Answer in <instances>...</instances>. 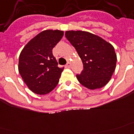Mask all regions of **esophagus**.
Masks as SVG:
<instances>
[{
    "label": "esophagus",
    "instance_id": "esophagus-1",
    "mask_svg": "<svg viewBox=\"0 0 134 134\" xmlns=\"http://www.w3.org/2000/svg\"><path fill=\"white\" fill-rule=\"evenodd\" d=\"M66 66L67 68H70V66H71V63H70V62H68V63H67V64H66Z\"/></svg>",
    "mask_w": 134,
    "mask_h": 134
}]
</instances>
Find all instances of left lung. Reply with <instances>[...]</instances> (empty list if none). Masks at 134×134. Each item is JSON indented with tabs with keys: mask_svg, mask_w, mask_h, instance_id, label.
<instances>
[{
	"mask_svg": "<svg viewBox=\"0 0 134 134\" xmlns=\"http://www.w3.org/2000/svg\"><path fill=\"white\" fill-rule=\"evenodd\" d=\"M65 35L83 64V70L76 75L79 82L90 90L104 87L116 68L117 55L113 46L87 31H67Z\"/></svg>",
	"mask_w": 134,
	"mask_h": 134,
	"instance_id": "8db88e82",
	"label": "left lung"
}]
</instances>
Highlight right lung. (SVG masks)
Wrapping results in <instances>:
<instances>
[{
  "instance_id": "1",
  "label": "right lung",
  "mask_w": 134,
  "mask_h": 134,
  "mask_svg": "<svg viewBox=\"0 0 134 134\" xmlns=\"http://www.w3.org/2000/svg\"><path fill=\"white\" fill-rule=\"evenodd\" d=\"M63 36V31H43L32 38L21 52L19 72L29 89L35 94H49L59 83L64 68L58 67L52 49Z\"/></svg>"
}]
</instances>
